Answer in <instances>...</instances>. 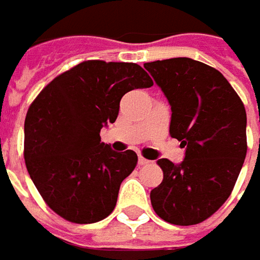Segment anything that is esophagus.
Listing matches in <instances>:
<instances>
[{
    "label": "esophagus",
    "mask_w": 260,
    "mask_h": 260,
    "mask_svg": "<svg viewBox=\"0 0 260 260\" xmlns=\"http://www.w3.org/2000/svg\"><path fill=\"white\" fill-rule=\"evenodd\" d=\"M149 164V160L145 159L143 156H139V165H147Z\"/></svg>",
    "instance_id": "34e87169"
}]
</instances>
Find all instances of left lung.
<instances>
[{
	"instance_id": "obj_1",
	"label": "left lung",
	"mask_w": 260,
	"mask_h": 260,
	"mask_svg": "<svg viewBox=\"0 0 260 260\" xmlns=\"http://www.w3.org/2000/svg\"><path fill=\"white\" fill-rule=\"evenodd\" d=\"M145 68L171 105V137L185 147L179 165L157 160L164 181L150 191L152 207L171 224H198L224 204L242 171L245 105L224 76L203 62L174 57Z\"/></svg>"
}]
</instances>
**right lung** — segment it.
<instances>
[{
    "label": "right lung",
    "mask_w": 260,
    "mask_h": 260,
    "mask_svg": "<svg viewBox=\"0 0 260 260\" xmlns=\"http://www.w3.org/2000/svg\"><path fill=\"white\" fill-rule=\"evenodd\" d=\"M152 85L137 63L85 60L36 96L24 121L25 166L56 214L89 224L113 213L137 155L114 152L100 132L115 121L125 92Z\"/></svg>",
    "instance_id": "add662e5"
}]
</instances>
